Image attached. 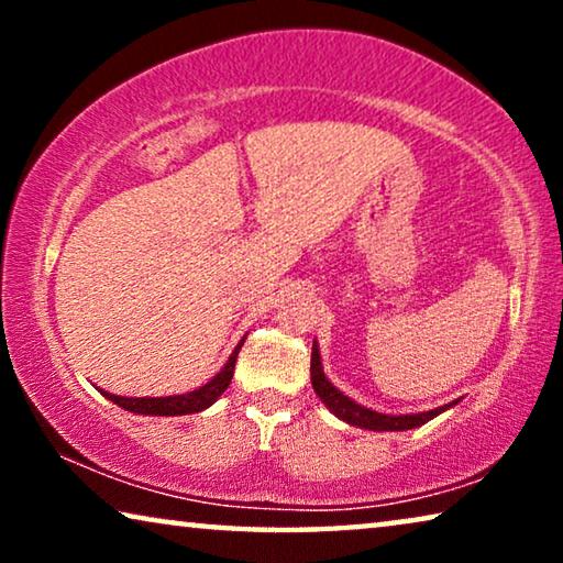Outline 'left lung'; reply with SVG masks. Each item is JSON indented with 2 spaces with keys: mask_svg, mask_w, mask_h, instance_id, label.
Wrapping results in <instances>:
<instances>
[{
  "mask_svg": "<svg viewBox=\"0 0 563 563\" xmlns=\"http://www.w3.org/2000/svg\"><path fill=\"white\" fill-rule=\"evenodd\" d=\"M310 376H312V389L314 395H318L322 402L330 412L335 415V418H341L343 422H349V426H356V428H364V430H412V428H420L426 426L428 420H433L435 415H441L449 410L459 402H449L443 407H435V410H428V412H415V415H384V412H376V410H368V407L353 402L351 397H345L341 389H335L333 384L328 382L325 372H322V361H320V349L318 343H312V361H310Z\"/></svg>",
  "mask_w": 563,
  "mask_h": 563,
  "instance_id": "1",
  "label": "left lung"
}]
</instances>
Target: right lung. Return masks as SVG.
Listing matches in <instances>:
<instances>
[{
  "label": "right lung",
  "mask_w": 563,
  "mask_h": 563,
  "mask_svg": "<svg viewBox=\"0 0 563 563\" xmlns=\"http://www.w3.org/2000/svg\"><path fill=\"white\" fill-rule=\"evenodd\" d=\"M245 341V338H243ZM243 341L235 345V351L230 353L228 364L220 368L218 374L212 376L210 382L202 384V387L195 389V391H187V395H174V397H120V395H110V391H102L107 399H112L114 405L125 407L128 412H137V415H158V418H164V415H191V412H202L210 407L214 399H218L222 391L228 389L230 379H233V372H235V358H238V351H241Z\"/></svg>",
  "instance_id": "right-lung-1"
}]
</instances>
